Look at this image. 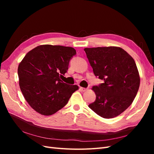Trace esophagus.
Returning <instances> with one entry per match:
<instances>
[{
  "instance_id": "obj_1",
  "label": "esophagus",
  "mask_w": 154,
  "mask_h": 154,
  "mask_svg": "<svg viewBox=\"0 0 154 154\" xmlns=\"http://www.w3.org/2000/svg\"><path fill=\"white\" fill-rule=\"evenodd\" d=\"M80 90L81 91H82V92H84V91H85L86 90H87V88H84V87H80Z\"/></svg>"
}]
</instances>
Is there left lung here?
<instances>
[{"instance_id":"1","label":"left lung","mask_w":154,"mask_h":154,"mask_svg":"<svg viewBox=\"0 0 154 154\" xmlns=\"http://www.w3.org/2000/svg\"><path fill=\"white\" fill-rule=\"evenodd\" d=\"M93 72L103 83L92 87L95 101L88 107L103 118L122 114L132 104L139 85L138 70L134 60L120 48H85Z\"/></svg>"}]
</instances>
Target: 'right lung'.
Instances as JSON below:
<instances>
[{
	"mask_svg": "<svg viewBox=\"0 0 154 154\" xmlns=\"http://www.w3.org/2000/svg\"><path fill=\"white\" fill-rule=\"evenodd\" d=\"M76 51L62 45H42L27 53L18 67L19 85L24 98L36 112L50 116L68 103L76 85L61 80Z\"/></svg>",
	"mask_w": 154,
	"mask_h": 154,
	"instance_id": "right-lung-1",
	"label": "right lung"
}]
</instances>
